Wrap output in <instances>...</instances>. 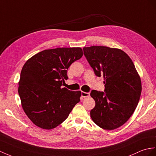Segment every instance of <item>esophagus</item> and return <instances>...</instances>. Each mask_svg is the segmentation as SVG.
Wrapping results in <instances>:
<instances>
[{
    "label": "esophagus",
    "mask_w": 156,
    "mask_h": 156,
    "mask_svg": "<svg viewBox=\"0 0 156 156\" xmlns=\"http://www.w3.org/2000/svg\"><path fill=\"white\" fill-rule=\"evenodd\" d=\"M81 96L83 98H85V97H88L90 96V93H86V92H83L82 91L81 92Z\"/></svg>",
    "instance_id": "esophagus-1"
}]
</instances>
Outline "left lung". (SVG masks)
Segmentation results:
<instances>
[{
  "label": "left lung",
  "instance_id": "left-lung-1",
  "mask_svg": "<svg viewBox=\"0 0 156 156\" xmlns=\"http://www.w3.org/2000/svg\"><path fill=\"white\" fill-rule=\"evenodd\" d=\"M83 51L105 84V92L93 90L90 94L95 101L91 119L101 128L115 130L127 122L137 107L142 92L140 75L130 57L120 49L90 46Z\"/></svg>",
  "mask_w": 156,
  "mask_h": 156
}]
</instances>
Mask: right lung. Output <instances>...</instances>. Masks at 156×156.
<instances>
[{"label":"right lung","instance_id":"right-lung-1","mask_svg":"<svg viewBox=\"0 0 156 156\" xmlns=\"http://www.w3.org/2000/svg\"><path fill=\"white\" fill-rule=\"evenodd\" d=\"M83 55L81 48H58L37 53L25 63L18 91L22 108L36 126L57 127L80 101V90L62 86L68 79V68Z\"/></svg>","mask_w":156,"mask_h":156}]
</instances>
